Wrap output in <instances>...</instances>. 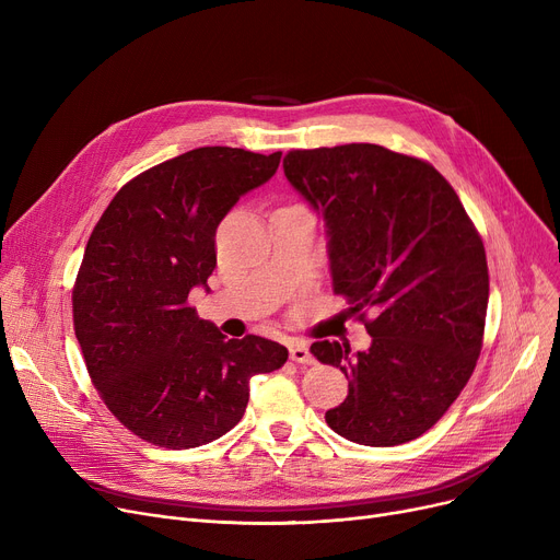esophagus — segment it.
Returning a JSON list of instances; mask_svg holds the SVG:
<instances>
[{"label": "esophagus", "mask_w": 560, "mask_h": 560, "mask_svg": "<svg viewBox=\"0 0 560 560\" xmlns=\"http://www.w3.org/2000/svg\"><path fill=\"white\" fill-rule=\"evenodd\" d=\"M290 359L295 361V363H302V365L315 363L311 349H308V345L304 340H292L290 342Z\"/></svg>", "instance_id": "obj_1"}]
</instances>
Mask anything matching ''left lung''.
<instances>
[{
	"label": "left lung",
	"mask_w": 560,
	"mask_h": 560,
	"mask_svg": "<svg viewBox=\"0 0 560 560\" xmlns=\"http://www.w3.org/2000/svg\"><path fill=\"white\" fill-rule=\"evenodd\" d=\"M283 172L325 215L334 290L372 308V345H311L349 378L327 424L351 443L395 447L429 431L456 401L481 354L488 262L481 235L433 165L351 142L295 150ZM363 317V315H361Z\"/></svg>",
	"instance_id": "left-lung-1"
}]
</instances>
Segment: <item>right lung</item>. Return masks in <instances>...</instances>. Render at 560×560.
Masks as SVG:
<instances>
[{
    "label": "right lung",
    "mask_w": 560,
    "mask_h": 560,
    "mask_svg": "<svg viewBox=\"0 0 560 560\" xmlns=\"http://www.w3.org/2000/svg\"><path fill=\"white\" fill-rule=\"evenodd\" d=\"M281 152L199 147L120 188L85 245L72 290L74 334L110 413L147 443L190 450L241 422L249 378L288 349L226 340L188 306L209 290L215 231L235 201L270 182Z\"/></svg>",
    "instance_id": "add662e5"
}]
</instances>
